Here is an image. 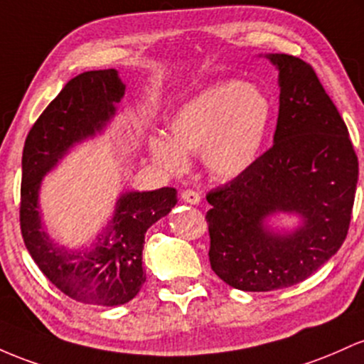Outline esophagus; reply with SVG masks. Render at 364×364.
<instances>
[{
  "instance_id": "34e87169",
  "label": "esophagus",
  "mask_w": 364,
  "mask_h": 364,
  "mask_svg": "<svg viewBox=\"0 0 364 364\" xmlns=\"http://www.w3.org/2000/svg\"><path fill=\"white\" fill-rule=\"evenodd\" d=\"M181 196H182L183 201L189 203V204H199V203H201V196H199V193H196V191H193V189L183 191Z\"/></svg>"
}]
</instances>
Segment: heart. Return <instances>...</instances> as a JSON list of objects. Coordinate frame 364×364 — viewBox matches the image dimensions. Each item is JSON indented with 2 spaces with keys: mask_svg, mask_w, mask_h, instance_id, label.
I'll return each mask as SVG.
<instances>
[{
  "mask_svg": "<svg viewBox=\"0 0 364 364\" xmlns=\"http://www.w3.org/2000/svg\"><path fill=\"white\" fill-rule=\"evenodd\" d=\"M272 101L258 85L223 82L204 89L168 120V137L151 136L153 160L181 173L183 154H201L211 177L228 181L255 165L272 124Z\"/></svg>",
  "mask_w": 364,
  "mask_h": 364,
  "instance_id": "heart-1",
  "label": "heart"
}]
</instances>
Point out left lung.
<instances>
[{
  "label": "left lung",
  "instance_id": "8db88e82",
  "mask_svg": "<svg viewBox=\"0 0 364 364\" xmlns=\"http://www.w3.org/2000/svg\"><path fill=\"white\" fill-rule=\"evenodd\" d=\"M267 58L280 84L273 146L206 194L211 268L249 292L299 284L336 255L349 230L359 173L344 120L311 65L280 53ZM277 210L301 214L305 225L273 235L264 218Z\"/></svg>",
  "mask_w": 364,
  "mask_h": 364
}]
</instances>
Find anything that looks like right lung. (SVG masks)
I'll use <instances>...</instances> for the list:
<instances>
[{
  "mask_svg": "<svg viewBox=\"0 0 364 364\" xmlns=\"http://www.w3.org/2000/svg\"><path fill=\"white\" fill-rule=\"evenodd\" d=\"M125 85L113 68L91 70L68 80L32 125L22 154L20 230L39 270L55 287L85 304L118 306L137 296L146 273L142 246L146 230L177 203L173 187L151 193H127L96 244L68 251L48 237L41 225L38 193L41 181L68 148L94 136L115 115Z\"/></svg>",
  "mask_w": 364,
  "mask_h": 364,
  "instance_id": "right-lung-1",
  "label": "right lung"
}]
</instances>
